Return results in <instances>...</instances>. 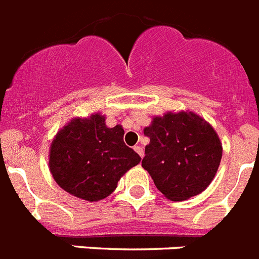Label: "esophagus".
<instances>
[{
  "label": "esophagus",
  "instance_id": "34e87169",
  "mask_svg": "<svg viewBox=\"0 0 259 259\" xmlns=\"http://www.w3.org/2000/svg\"><path fill=\"white\" fill-rule=\"evenodd\" d=\"M134 151H136L137 154H138L141 157L145 156V152H143V148L141 147V146H136V147H134Z\"/></svg>",
  "mask_w": 259,
  "mask_h": 259
}]
</instances>
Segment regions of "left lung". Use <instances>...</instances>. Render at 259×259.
<instances>
[{
    "mask_svg": "<svg viewBox=\"0 0 259 259\" xmlns=\"http://www.w3.org/2000/svg\"><path fill=\"white\" fill-rule=\"evenodd\" d=\"M150 143L142 167L169 201L201 194L219 168L223 147L207 121L192 111L154 116L143 129Z\"/></svg>",
    "mask_w": 259,
    "mask_h": 259,
    "instance_id": "left-lung-1",
    "label": "left lung"
}]
</instances>
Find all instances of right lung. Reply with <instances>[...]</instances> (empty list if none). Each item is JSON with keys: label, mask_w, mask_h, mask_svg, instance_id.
Returning a JSON list of instances; mask_svg holds the SVG:
<instances>
[{"label": "right lung", "mask_w": 259, "mask_h": 259, "mask_svg": "<svg viewBox=\"0 0 259 259\" xmlns=\"http://www.w3.org/2000/svg\"><path fill=\"white\" fill-rule=\"evenodd\" d=\"M141 161L123 143L121 125L108 127L105 116L74 117L57 132L49 148V170L65 192L83 201H102L121 177Z\"/></svg>", "instance_id": "add662e5"}]
</instances>
